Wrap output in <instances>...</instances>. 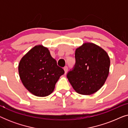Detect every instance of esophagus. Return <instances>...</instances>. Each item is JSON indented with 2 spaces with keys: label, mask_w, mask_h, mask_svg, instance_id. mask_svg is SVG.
Returning <instances> with one entry per match:
<instances>
[{
  "label": "esophagus",
  "mask_w": 128,
  "mask_h": 128,
  "mask_svg": "<svg viewBox=\"0 0 128 128\" xmlns=\"http://www.w3.org/2000/svg\"><path fill=\"white\" fill-rule=\"evenodd\" d=\"M64 73H67V72H68V68L67 67V66H64Z\"/></svg>",
  "instance_id": "obj_1"
}]
</instances>
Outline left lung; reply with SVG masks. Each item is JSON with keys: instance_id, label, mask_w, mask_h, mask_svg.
Wrapping results in <instances>:
<instances>
[{"instance_id": "8db88e82", "label": "left lung", "mask_w": 128, "mask_h": 128, "mask_svg": "<svg viewBox=\"0 0 128 128\" xmlns=\"http://www.w3.org/2000/svg\"><path fill=\"white\" fill-rule=\"evenodd\" d=\"M76 64L67 74L78 94L91 95L100 89L109 74L110 59L105 50L93 43H84L75 51Z\"/></svg>"}]
</instances>
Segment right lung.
<instances>
[{"label": "right lung", "mask_w": 128, "mask_h": 128, "mask_svg": "<svg viewBox=\"0 0 128 128\" xmlns=\"http://www.w3.org/2000/svg\"><path fill=\"white\" fill-rule=\"evenodd\" d=\"M18 73L24 86L38 97L52 93L64 70L57 65L50 50L41 45H36L22 58L18 64Z\"/></svg>", "instance_id": "right-lung-1"}]
</instances>
